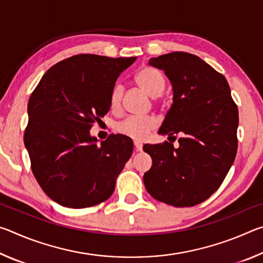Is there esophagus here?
Listing matches in <instances>:
<instances>
[{"instance_id":"1","label":"esophagus","mask_w":263,"mask_h":263,"mask_svg":"<svg viewBox=\"0 0 263 263\" xmlns=\"http://www.w3.org/2000/svg\"><path fill=\"white\" fill-rule=\"evenodd\" d=\"M133 144H135V148H136L137 152H140V151H142V144H141V142L136 140L135 142H133Z\"/></svg>"}]
</instances>
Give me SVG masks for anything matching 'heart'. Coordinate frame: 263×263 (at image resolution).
<instances>
[{"label":"heart","mask_w":263,"mask_h":263,"mask_svg":"<svg viewBox=\"0 0 263 263\" xmlns=\"http://www.w3.org/2000/svg\"><path fill=\"white\" fill-rule=\"evenodd\" d=\"M135 80L146 94L151 97L159 96L164 89V78L158 69L153 67H142L138 70ZM124 89L122 86H115L110 95V109L117 111L121 106ZM157 126V119L153 116H131L123 119L116 125V130L123 136L137 140H142Z\"/></svg>","instance_id":"obj_1"}]
</instances>
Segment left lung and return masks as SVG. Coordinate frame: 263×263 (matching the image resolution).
Masks as SVG:
<instances>
[{"label":"left lung","instance_id":"8db88e82","mask_svg":"<svg viewBox=\"0 0 263 263\" xmlns=\"http://www.w3.org/2000/svg\"><path fill=\"white\" fill-rule=\"evenodd\" d=\"M173 87V104L160 135H179V147L168 141L144 146L152 167L144 174L148 194L169 205L194 206L219 188L238 148V106L224 75L197 55L173 52L149 59Z\"/></svg>","mask_w":263,"mask_h":263}]
</instances>
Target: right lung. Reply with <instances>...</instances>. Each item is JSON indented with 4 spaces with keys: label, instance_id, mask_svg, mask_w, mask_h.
<instances>
[{
    "label": "right lung",
    "instance_id": "obj_1",
    "mask_svg": "<svg viewBox=\"0 0 263 263\" xmlns=\"http://www.w3.org/2000/svg\"><path fill=\"white\" fill-rule=\"evenodd\" d=\"M137 58L78 54L47 70L30 96L24 144L35 180L62 206L104 202L133 152L131 138L110 135L97 145L90 128L110 110V95Z\"/></svg>",
    "mask_w": 263,
    "mask_h": 263
}]
</instances>
